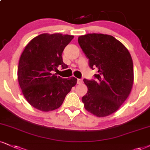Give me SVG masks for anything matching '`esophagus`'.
Returning <instances> with one entry per match:
<instances>
[{
    "mask_svg": "<svg viewBox=\"0 0 150 150\" xmlns=\"http://www.w3.org/2000/svg\"><path fill=\"white\" fill-rule=\"evenodd\" d=\"M77 83L79 85H81L83 83V79H78L77 80Z\"/></svg>",
    "mask_w": 150,
    "mask_h": 150,
    "instance_id": "34e87169",
    "label": "esophagus"
}]
</instances>
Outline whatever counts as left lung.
<instances>
[{"label": "left lung", "mask_w": 150, "mask_h": 150, "mask_svg": "<svg viewBox=\"0 0 150 150\" xmlns=\"http://www.w3.org/2000/svg\"><path fill=\"white\" fill-rule=\"evenodd\" d=\"M78 42L90 68L98 69L96 80H83L88 87L82 97L84 107L97 117H106L117 111L132 91V56L122 43L109 35L88 33L79 36Z\"/></svg>", "instance_id": "1"}]
</instances>
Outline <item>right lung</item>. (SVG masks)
I'll return each mask as SVG.
<instances>
[{"instance_id":"obj_1","label":"right lung","mask_w":150,"mask_h":150,"mask_svg":"<svg viewBox=\"0 0 150 150\" xmlns=\"http://www.w3.org/2000/svg\"><path fill=\"white\" fill-rule=\"evenodd\" d=\"M73 38L70 35L43 33L25 46L18 62V81L24 97L34 108L44 112L58 109L76 84L75 77L62 79L53 74L59 65L67 67L62 54Z\"/></svg>"}]
</instances>
